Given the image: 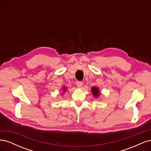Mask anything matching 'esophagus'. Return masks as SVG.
I'll return each mask as SVG.
<instances>
[{"label": "esophagus", "mask_w": 151, "mask_h": 151, "mask_svg": "<svg viewBox=\"0 0 151 151\" xmlns=\"http://www.w3.org/2000/svg\"><path fill=\"white\" fill-rule=\"evenodd\" d=\"M83 83L82 81H77L76 82V86L77 88H81V87L83 86Z\"/></svg>", "instance_id": "obj_1"}]
</instances>
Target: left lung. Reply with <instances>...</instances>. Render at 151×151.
Here are the masks:
<instances>
[{"mask_svg":"<svg viewBox=\"0 0 151 151\" xmlns=\"http://www.w3.org/2000/svg\"><path fill=\"white\" fill-rule=\"evenodd\" d=\"M91 91H92V93L94 96H99V90L97 88H96V87H93L92 89H91Z\"/></svg>","mask_w":151,"mask_h":151,"instance_id":"left-lung-1","label":"left lung"}]
</instances>
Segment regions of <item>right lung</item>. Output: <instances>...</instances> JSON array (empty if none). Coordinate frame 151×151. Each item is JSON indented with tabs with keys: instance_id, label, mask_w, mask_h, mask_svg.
<instances>
[{
	"instance_id": "1",
	"label": "right lung",
	"mask_w": 151,
	"mask_h": 151,
	"mask_svg": "<svg viewBox=\"0 0 151 151\" xmlns=\"http://www.w3.org/2000/svg\"><path fill=\"white\" fill-rule=\"evenodd\" d=\"M63 90H64V91H65V88H64V89H63Z\"/></svg>"
}]
</instances>
